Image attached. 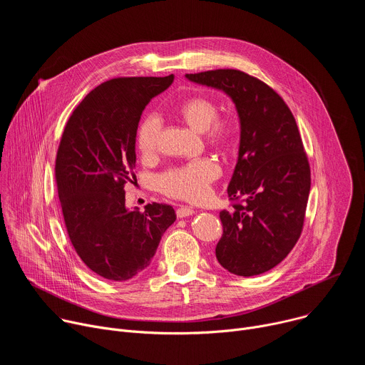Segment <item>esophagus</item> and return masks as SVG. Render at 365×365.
Masks as SVG:
<instances>
[{
  "instance_id": "obj_1",
  "label": "esophagus",
  "mask_w": 365,
  "mask_h": 365,
  "mask_svg": "<svg viewBox=\"0 0 365 365\" xmlns=\"http://www.w3.org/2000/svg\"><path fill=\"white\" fill-rule=\"evenodd\" d=\"M192 214H195L193 207L186 206V205H183V206H180V207H178V211H176L178 218H186V217H189V215H192Z\"/></svg>"
}]
</instances>
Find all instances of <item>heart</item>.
Here are the masks:
<instances>
[{"instance_id": "1", "label": "heart", "mask_w": 365, "mask_h": 365, "mask_svg": "<svg viewBox=\"0 0 365 365\" xmlns=\"http://www.w3.org/2000/svg\"><path fill=\"white\" fill-rule=\"evenodd\" d=\"M182 118L195 130L205 131L207 140L217 145H228L235 137L237 125L230 118H217V103L206 98H192L182 103ZM162 121L147 115L137 131V147L141 154L151 155L158 150ZM221 175L220 165L211 158H200L183 166L169 169L159 178L162 192L185 200H203L211 193V183Z\"/></svg>"}]
</instances>
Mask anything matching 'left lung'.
I'll return each mask as SVG.
<instances>
[{"mask_svg":"<svg viewBox=\"0 0 365 365\" xmlns=\"http://www.w3.org/2000/svg\"><path fill=\"white\" fill-rule=\"evenodd\" d=\"M195 83L225 92L240 117L238 160L228 186L231 211H221L218 263L237 276L276 267L297 242L310 190V168L296 120L263 81L235 69L187 73Z\"/></svg>","mask_w":365,"mask_h":365,"instance_id":"8db88e82","label":"left lung"}]
</instances>
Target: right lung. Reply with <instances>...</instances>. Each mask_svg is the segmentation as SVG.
Returning <instances> with one entry per match:
<instances>
[{"mask_svg":"<svg viewBox=\"0 0 365 365\" xmlns=\"http://www.w3.org/2000/svg\"><path fill=\"white\" fill-rule=\"evenodd\" d=\"M175 76L114 78L73 110L56 155V185L71 242L98 276L125 282L150 266L162 235L175 222L170 205L125 207L124 185L134 175L141 114Z\"/></svg>","mask_w":365,"mask_h":365,"instance_id":"1","label":"right lung"}]
</instances>
